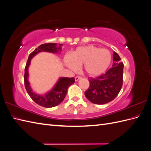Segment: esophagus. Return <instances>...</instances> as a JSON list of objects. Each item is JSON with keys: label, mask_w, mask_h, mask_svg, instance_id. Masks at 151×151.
Here are the masks:
<instances>
[{"label": "esophagus", "mask_w": 151, "mask_h": 151, "mask_svg": "<svg viewBox=\"0 0 151 151\" xmlns=\"http://www.w3.org/2000/svg\"><path fill=\"white\" fill-rule=\"evenodd\" d=\"M80 78H81V76H76V77H75V81H78V80H80Z\"/></svg>", "instance_id": "obj_1"}]
</instances>
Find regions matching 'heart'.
I'll return each instance as SVG.
<instances>
[{
  "label": "heart",
  "mask_w": 151,
  "mask_h": 151,
  "mask_svg": "<svg viewBox=\"0 0 151 151\" xmlns=\"http://www.w3.org/2000/svg\"><path fill=\"white\" fill-rule=\"evenodd\" d=\"M112 60L111 52L93 45L79 47L73 52L71 57H66L65 63L69 68L76 71L78 66L90 76H99L106 71Z\"/></svg>",
  "instance_id": "heart-1"
}]
</instances>
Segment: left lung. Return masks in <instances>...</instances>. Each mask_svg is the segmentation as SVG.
<instances>
[{
  "label": "left lung",
  "instance_id": "obj_1",
  "mask_svg": "<svg viewBox=\"0 0 151 151\" xmlns=\"http://www.w3.org/2000/svg\"><path fill=\"white\" fill-rule=\"evenodd\" d=\"M116 52H113V67L102 75L89 78V87L85 92L86 98L95 104H106L113 100L123 85L124 64Z\"/></svg>",
  "mask_w": 151,
  "mask_h": 151
}]
</instances>
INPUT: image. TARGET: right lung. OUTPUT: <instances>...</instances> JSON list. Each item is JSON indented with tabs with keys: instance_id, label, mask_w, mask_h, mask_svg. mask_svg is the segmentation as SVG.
<instances>
[{
	"instance_id": "add662e5",
	"label": "right lung",
	"mask_w": 151,
	"mask_h": 151,
	"mask_svg": "<svg viewBox=\"0 0 151 151\" xmlns=\"http://www.w3.org/2000/svg\"><path fill=\"white\" fill-rule=\"evenodd\" d=\"M57 44L55 43H47L42 44L36 48L28 57L27 61L25 67V73H24V85H25L26 89L29 94L31 99L39 105L40 106L44 107H52L58 106L64 100L68 92V87L75 83V78H67V77H62L59 78L58 81L56 83L50 92L45 94H37L35 93L29 86V81H28V68L30 65L31 60L35 56L37 53L42 51H46L50 52L57 53L58 51H61L62 44H59V47L57 46Z\"/></svg>"
}]
</instances>
